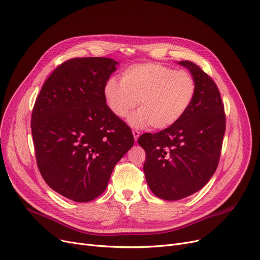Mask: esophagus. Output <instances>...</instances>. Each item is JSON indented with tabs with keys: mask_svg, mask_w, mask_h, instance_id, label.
<instances>
[{
	"mask_svg": "<svg viewBox=\"0 0 260 260\" xmlns=\"http://www.w3.org/2000/svg\"><path fill=\"white\" fill-rule=\"evenodd\" d=\"M133 135H134L135 141H137L138 138H139V136H140V133H139L137 129H133Z\"/></svg>",
	"mask_w": 260,
	"mask_h": 260,
	"instance_id": "obj_1",
	"label": "esophagus"
}]
</instances>
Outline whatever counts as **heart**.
I'll return each instance as SVG.
<instances>
[{
    "label": "heart",
    "mask_w": 260,
    "mask_h": 260,
    "mask_svg": "<svg viewBox=\"0 0 260 260\" xmlns=\"http://www.w3.org/2000/svg\"><path fill=\"white\" fill-rule=\"evenodd\" d=\"M196 89L195 78L188 72L160 63H144L125 68L120 82L109 78L103 95L116 117H127L138 103L140 111L131 117V124H151L155 129H165L184 116L193 103Z\"/></svg>",
    "instance_id": "1"
}]
</instances>
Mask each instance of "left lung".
<instances>
[{
    "label": "left lung",
    "mask_w": 260,
    "mask_h": 260,
    "mask_svg": "<svg viewBox=\"0 0 260 260\" xmlns=\"http://www.w3.org/2000/svg\"><path fill=\"white\" fill-rule=\"evenodd\" d=\"M196 81V94L184 116L169 128L141 135L146 158L143 171L152 192L165 200H179L206 185L221 154L225 114L213 79L190 61H180Z\"/></svg>",
    "instance_id": "1"
}]
</instances>
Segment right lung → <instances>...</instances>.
Returning a JSON list of instances; mask_svg holds the SVG:
<instances>
[{"label": "right lung", "mask_w": 260, "mask_h": 260, "mask_svg": "<svg viewBox=\"0 0 260 260\" xmlns=\"http://www.w3.org/2000/svg\"><path fill=\"white\" fill-rule=\"evenodd\" d=\"M117 64L102 57L67 60L47 78L34 105L39 171L49 187L76 202L99 197L134 145L129 126L109 111L103 95Z\"/></svg>", "instance_id": "add662e5"}]
</instances>
